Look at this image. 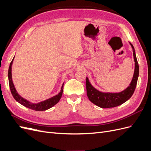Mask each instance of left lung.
<instances>
[{"label": "left lung", "mask_w": 151, "mask_h": 151, "mask_svg": "<svg viewBox=\"0 0 151 151\" xmlns=\"http://www.w3.org/2000/svg\"><path fill=\"white\" fill-rule=\"evenodd\" d=\"M133 50V55L135 62V70L134 76L130 86L124 91L120 93H103L99 91L91 84L88 77H86V86L87 90V95L90 101L96 106L102 108H113L119 106L124 103L128 99H129L133 95L137 83L138 77L139 74V67L137 60L135 55V49L133 45L130 43Z\"/></svg>", "instance_id": "8db88e82"}]
</instances>
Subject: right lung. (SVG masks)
Instances as JSON below:
<instances>
[{"label":"right lung","instance_id":"1","mask_svg":"<svg viewBox=\"0 0 151 151\" xmlns=\"http://www.w3.org/2000/svg\"><path fill=\"white\" fill-rule=\"evenodd\" d=\"M14 58L10 63L9 67L8 78H9V84L11 92L12 94V96L15 99L16 101L19 103L23 105L24 106L28 108L31 109H33V110H35V111H45L50 108L53 107L54 105H55L59 101H60L63 93V84H64V83L62 84L60 93H59L57 95L54 96L50 98L47 100H45L43 101H41L38 103H33L28 101V100H26V99L23 98L22 97H21V96L17 93V91L16 90V88L14 86L12 79L11 71H12V65L14 60Z\"/></svg>","mask_w":151,"mask_h":151}]
</instances>
